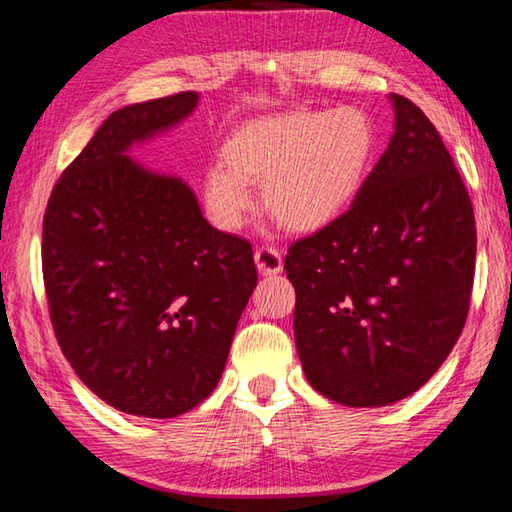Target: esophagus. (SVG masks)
Wrapping results in <instances>:
<instances>
[{
    "label": "esophagus",
    "mask_w": 512,
    "mask_h": 512,
    "mask_svg": "<svg viewBox=\"0 0 512 512\" xmlns=\"http://www.w3.org/2000/svg\"><path fill=\"white\" fill-rule=\"evenodd\" d=\"M255 264L262 275H275L282 271V253L275 246L262 244L255 250Z\"/></svg>",
    "instance_id": "34e87169"
}]
</instances>
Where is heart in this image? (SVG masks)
Wrapping results in <instances>:
<instances>
[{"label":"heart","mask_w":512,"mask_h":512,"mask_svg":"<svg viewBox=\"0 0 512 512\" xmlns=\"http://www.w3.org/2000/svg\"><path fill=\"white\" fill-rule=\"evenodd\" d=\"M379 133L366 110H291L248 121L205 173V207L223 230L253 210L262 183L268 214L296 232H316L348 210L377 160Z\"/></svg>","instance_id":"b5f03b06"}]
</instances>
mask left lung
Masks as SVG:
<instances>
[{
  "mask_svg": "<svg viewBox=\"0 0 512 512\" xmlns=\"http://www.w3.org/2000/svg\"><path fill=\"white\" fill-rule=\"evenodd\" d=\"M395 133L334 223L293 241V332L309 384L345 406L418 391L463 332L474 284L470 194L436 126L391 94Z\"/></svg>",
  "mask_w": 512,
  "mask_h": 512,
  "instance_id": "left-lung-1",
  "label": "left lung"
}]
</instances>
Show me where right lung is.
I'll list each match as a JSON object with an SVG mask.
<instances>
[{"instance_id":"obj_1","label":"right lung","mask_w":512,"mask_h":512,"mask_svg":"<svg viewBox=\"0 0 512 512\" xmlns=\"http://www.w3.org/2000/svg\"><path fill=\"white\" fill-rule=\"evenodd\" d=\"M196 101L178 92L112 112L58 178L42 221L60 350L94 395L142 418H176L214 391L257 284L250 241L212 228L183 180L126 155Z\"/></svg>"}]
</instances>
